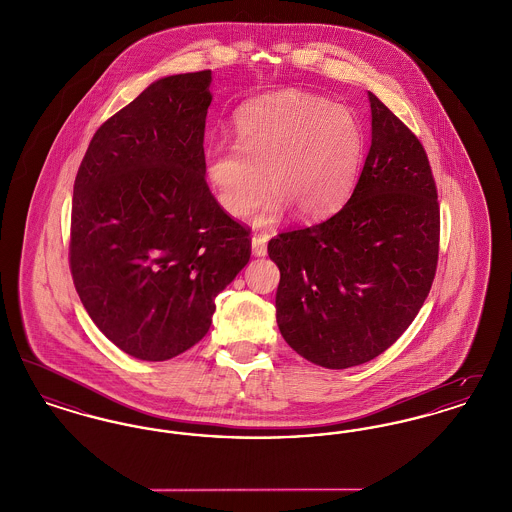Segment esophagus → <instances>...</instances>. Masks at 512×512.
<instances>
[{"label":"esophagus","mask_w":512,"mask_h":512,"mask_svg":"<svg viewBox=\"0 0 512 512\" xmlns=\"http://www.w3.org/2000/svg\"><path fill=\"white\" fill-rule=\"evenodd\" d=\"M251 251L255 257L267 255V236H253L251 238Z\"/></svg>","instance_id":"1"}]
</instances>
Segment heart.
I'll return each instance as SVG.
<instances>
[{
	"mask_svg": "<svg viewBox=\"0 0 512 512\" xmlns=\"http://www.w3.org/2000/svg\"><path fill=\"white\" fill-rule=\"evenodd\" d=\"M361 159L363 130L353 111L295 90L245 105L236 117V144L217 140L203 153L207 182L232 219H245L270 182L274 192L257 224L274 222L288 207L301 219L334 213Z\"/></svg>",
	"mask_w": 512,
	"mask_h": 512,
	"instance_id": "1",
	"label": "heart"
}]
</instances>
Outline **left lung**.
Listing matches in <instances>:
<instances>
[{
    "label": "left lung",
    "instance_id": "1",
    "mask_svg": "<svg viewBox=\"0 0 512 512\" xmlns=\"http://www.w3.org/2000/svg\"><path fill=\"white\" fill-rule=\"evenodd\" d=\"M368 101L370 147L349 201L334 217L268 242L280 268L282 338L334 370L368 363L399 340L438 265V192L426 151L372 92Z\"/></svg>",
    "mask_w": 512,
    "mask_h": 512
}]
</instances>
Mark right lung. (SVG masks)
I'll return each mask as SVG.
<instances>
[{"label":"right lung","mask_w":512,"mask_h":512,"mask_svg":"<svg viewBox=\"0 0 512 512\" xmlns=\"http://www.w3.org/2000/svg\"><path fill=\"white\" fill-rule=\"evenodd\" d=\"M211 71L155 80L94 134L74 180L71 272L105 338L140 361L201 340L251 255L209 192Z\"/></svg>","instance_id":"obj_1"}]
</instances>
